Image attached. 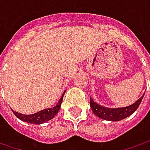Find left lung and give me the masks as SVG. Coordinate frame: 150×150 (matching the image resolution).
Segmentation results:
<instances>
[{
  "label": "left lung",
  "mask_w": 150,
  "mask_h": 150,
  "mask_svg": "<svg viewBox=\"0 0 150 150\" xmlns=\"http://www.w3.org/2000/svg\"><path fill=\"white\" fill-rule=\"evenodd\" d=\"M144 95L132 105L124 107V108H108L101 106L100 104H98L93 100L92 98H90V107L93 113L97 115L98 118L108 120V121H120L124 118L129 117L132 113L135 112L136 109L139 108L141 103Z\"/></svg>",
  "instance_id": "1"
}]
</instances>
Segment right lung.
<instances>
[{"instance_id":"1","label":"right lung","mask_w":150,"mask_h":150,"mask_svg":"<svg viewBox=\"0 0 150 150\" xmlns=\"http://www.w3.org/2000/svg\"><path fill=\"white\" fill-rule=\"evenodd\" d=\"M65 92L66 91L63 92V94L62 95V98H60L58 103L55 107H53V108H46V109H43L42 111H39V112H36V113L30 114V115L21 114V113H19V112H15L13 110H12V112L16 115V117H17L21 120H22L24 122H26V123H29V124H43V123H46V122L51 120L52 118H54L55 116L57 115V112L59 111Z\"/></svg>"}]
</instances>
